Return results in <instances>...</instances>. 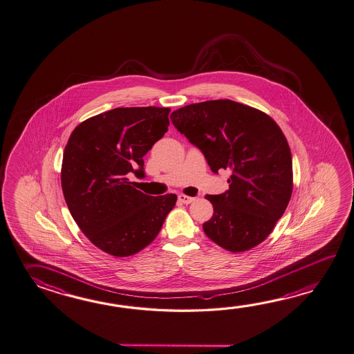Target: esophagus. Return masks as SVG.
Masks as SVG:
<instances>
[{"label": "esophagus", "mask_w": 354, "mask_h": 354, "mask_svg": "<svg viewBox=\"0 0 354 354\" xmlns=\"http://www.w3.org/2000/svg\"><path fill=\"white\" fill-rule=\"evenodd\" d=\"M179 202L184 203V204H190L195 201L194 196H188V195L180 194L178 196Z\"/></svg>", "instance_id": "obj_1"}]
</instances>
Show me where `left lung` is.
Here are the masks:
<instances>
[{"label":"left lung","instance_id":"8db88e82","mask_svg":"<svg viewBox=\"0 0 354 354\" xmlns=\"http://www.w3.org/2000/svg\"><path fill=\"white\" fill-rule=\"evenodd\" d=\"M170 118L202 150L213 173L232 171L225 193L205 196L214 213L204 233L230 252L260 245L288 208L294 185L291 151L279 124L231 100L188 104Z\"/></svg>","mask_w":354,"mask_h":354}]
</instances>
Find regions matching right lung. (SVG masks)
Segmentation results:
<instances>
[{
    "mask_svg": "<svg viewBox=\"0 0 354 354\" xmlns=\"http://www.w3.org/2000/svg\"><path fill=\"white\" fill-rule=\"evenodd\" d=\"M169 113L152 106L111 109L80 123L65 146L60 179L66 205L84 236L111 256L144 250L175 207L176 195L144 194L126 176H144L142 158L165 135Z\"/></svg>",
    "mask_w": 354,
    "mask_h": 354,
    "instance_id": "obj_1",
    "label": "right lung"
}]
</instances>
